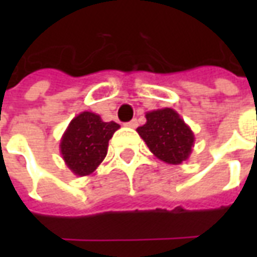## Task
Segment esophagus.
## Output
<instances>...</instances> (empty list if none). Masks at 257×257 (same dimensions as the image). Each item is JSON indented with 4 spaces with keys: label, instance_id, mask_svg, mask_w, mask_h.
<instances>
[{
    "label": "esophagus",
    "instance_id": "esophagus-1",
    "mask_svg": "<svg viewBox=\"0 0 257 257\" xmlns=\"http://www.w3.org/2000/svg\"><path fill=\"white\" fill-rule=\"evenodd\" d=\"M128 128H136L138 126V119H132V121H129V122L125 123Z\"/></svg>",
    "mask_w": 257,
    "mask_h": 257
}]
</instances>
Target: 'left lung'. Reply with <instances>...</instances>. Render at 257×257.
Listing matches in <instances>:
<instances>
[{
    "label": "left lung",
    "instance_id": "8db88e82",
    "mask_svg": "<svg viewBox=\"0 0 257 257\" xmlns=\"http://www.w3.org/2000/svg\"><path fill=\"white\" fill-rule=\"evenodd\" d=\"M146 119L136 131L158 160L172 165L189 160L195 138L178 111L169 107L153 110L146 112Z\"/></svg>",
    "mask_w": 257,
    "mask_h": 257
}]
</instances>
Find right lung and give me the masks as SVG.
<instances>
[{"label":"right lung","mask_w":257,"mask_h":257,"mask_svg":"<svg viewBox=\"0 0 257 257\" xmlns=\"http://www.w3.org/2000/svg\"><path fill=\"white\" fill-rule=\"evenodd\" d=\"M117 129V122H104L96 112L82 111L74 117L60 139V154L68 169L75 176L95 172L107 156L108 140Z\"/></svg>","instance_id":"right-lung-1"}]
</instances>
